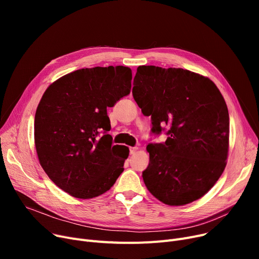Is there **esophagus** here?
<instances>
[{"label":"esophagus","instance_id":"34e87169","mask_svg":"<svg viewBox=\"0 0 259 259\" xmlns=\"http://www.w3.org/2000/svg\"><path fill=\"white\" fill-rule=\"evenodd\" d=\"M138 147H130L129 148V153L132 155V154H135L137 153V151H138Z\"/></svg>","mask_w":259,"mask_h":259}]
</instances>
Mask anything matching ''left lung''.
<instances>
[{"label": "left lung", "mask_w": 259, "mask_h": 259, "mask_svg": "<svg viewBox=\"0 0 259 259\" xmlns=\"http://www.w3.org/2000/svg\"><path fill=\"white\" fill-rule=\"evenodd\" d=\"M132 94L151 116L152 133L168 128L165 143L147 146V189L169 206L205 195L223 174L229 150V112L219 88L182 68L140 66Z\"/></svg>", "instance_id": "left-lung-1"}]
</instances>
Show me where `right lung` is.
<instances>
[{
  "label": "right lung",
  "mask_w": 259,
  "mask_h": 259,
  "mask_svg": "<svg viewBox=\"0 0 259 259\" xmlns=\"http://www.w3.org/2000/svg\"><path fill=\"white\" fill-rule=\"evenodd\" d=\"M128 67L85 68L52 83L37 106L34 143L49 179L71 196L87 199L110 189L129 155L112 146L107 107L131 90Z\"/></svg>",
  "instance_id": "add662e5"
}]
</instances>
